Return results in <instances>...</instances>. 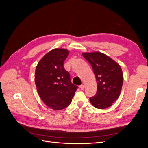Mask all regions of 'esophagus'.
<instances>
[{
    "label": "esophagus",
    "mask_w": 148,
    "mask_h": 148,
    "mask_svg": "<svg viewBox=\"0 0 148 148\" xmlns=\"http://www.w3.org/2000/svg\"><path fill=\"white\" fill-rule=\"evenodd\" d=\"M80 88L81 90H84V85H83V84H81V85H80Z\"/></svg>",
    "instance_id": "obj_1"
}]
</instances>
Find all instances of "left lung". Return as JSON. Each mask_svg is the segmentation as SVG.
I'll list each match as a JSON object with an SVG mask.
<instances>
[{"label": "left lung", "mask_w": 148, "mask_h": 148, "mask_svg": "<svg viewBox=\"0 0 148 148\" xmlns=\"http://www.w3.org/2000/svg\"><path fill=\"white\" fill-rule=\"evenodd\" d=\"M82 55L92 65L97 83L96 95L91 97L90 101L97 109L108 108L120 95L123 83L120 65L101 52L83 53Z\"/></svg>", "instance_id": "1"}]
</instances>
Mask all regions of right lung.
<instances>
[{
	"instance_id": "add662e5",
	"label": "right lung",
	"mask_w": 148,
	"mask_h": 148,
	"mask_svg": "<svg viewBox=\"0 0 148 148\" xmlns=\"http://www.w3.org/2000/svg\"><path fill=\"white\" fill-rule=\"evenodd\" d=\"M69 53L66 49H53L40 60L36 69L37 92L42 102L54 110L67 108L78 88L71 83L70 74L64 67Z\"/></svg>"
}]
</instances>
